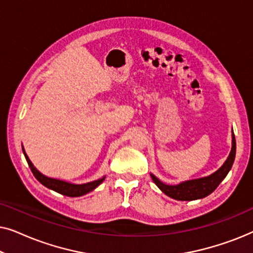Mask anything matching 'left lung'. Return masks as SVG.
Listing matches in <instances>:
<instances>
[{
    "mask_svg": "<svg viewBox=\"0 0 253 253\" xmlns=\"http://www.w3.org/2000/svg\"><path fill=\"white\" fill-rule=\"evenodd\" d=\"M231 138H233V140H231V151L228 155L227 160L213 174L206 176V177L189 179V181L181 182L178 184H166L153 174H151L152 179L165 195H167L172 199L190 202V200L205 198L219 186L220 183L223 181L231 167H233L235 155H236V140H235L234 132Z\"/></svg>",
    "mask_w": 253,
    "mask_h": 253,
    "instance_id": "1",
    "label": "left lung"
}]
</instances>
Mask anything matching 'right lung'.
<instances>
[{
	"mask_svg": "<svg viewBox=\"0 0 253 253\" xmlns=\"http://www.w3.org/2000/svg\"><path fill=\"white\" fill-rule=\"evenodd\" d=\"M23 153H24V155H25V159H26L27 164H29V166H30L31 170H32V172H33L34 177H36L38 181L41 183V184L46 186V188L54 190V191L61 193V195H63V196H68V197L84 196V195H86V193L93 191L95 188H98V186L101 184V183L105 181V178H106V176H103V177L95 179V181L83 183V184H75V183L63 181V179L48 177V176L43 175L42 172H40L36 167H34L32 161H31L29 157H27L24 147H23Z\"/></svg>",
	"mask_w": 253,
	"mask_h": 253,
	"instance_id": "right-lung-1",
	"label": "right lung"
}]
</instances>
